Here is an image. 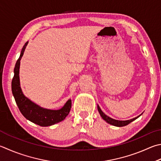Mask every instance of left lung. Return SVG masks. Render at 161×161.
Returning <instances> with one entry per match:
<instances>
[{"instance_id": "1", "label": "left lung", "mask_w": 161, "mask_h": 161, "mask_svg": "<svg viewBox=\"0 0 161 161\" xmlns=\"http://www.w3.org/2000/svg\"><path fill=\"white\" fill-rule=\"evenodd\" d=\"M98 110L99 113H100L101 116L102 117V118H103L104 120H106L108 123H109L112 125H114V126H117V127H124V126H126V125H129L130 122H131L132 121H134V119H136V118H138L141 115H140L139 116L136 117L135 118H133V119H129V120H125V121H120V120H116V119H114L113 118H110V117L107 116L106 114H104L103 113V111H102L100 108V107L98 106Z\"/></svg>"}]
</instances>
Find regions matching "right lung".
Segmentation results:
<instances>
[{
	"label": "right lung",
	"mask_w": 161,
	"mask_h": 161,
	"mask_svg": "<svg viewBox=\"0 0 161 161\" xmlns=\"http://www.w3.org/2000/svg\"><path fill=\"white\" fill-rule=\"evenodd\" d=\"M28 42L25 43L24 47L20 54V56L17 60L14 69V77L12 80V92L14 96V100L18 106L20 112L25 118L34 122L39 126L48 127L61 122L68 115L72 106V101L69 99L62 108L57 110L45 109L37 106L22 93L19 86V65L20 60L22 57Z\"/></svg>",
	"instance_id": "obj_1"
}]
</instances>
